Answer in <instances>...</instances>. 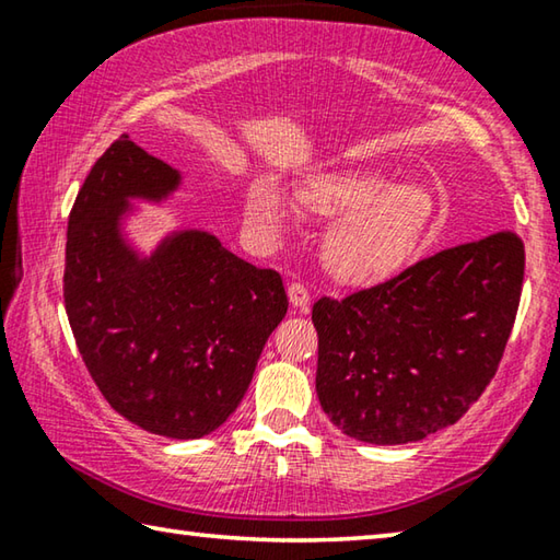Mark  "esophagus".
Returning a JSON list of instances; mask_svg holds the SVG:
<instances>
[{
	"label": "esophagus",
	"mask_w": 560,
	"mask_h": 560,
	"mask_svg": "<svg viewBox=\"0 0 560 560\" xmlns=\"http://www.w3.org/2000/svg\"><path fill=\"white\" fill-rule=\"evenodd\" d=\"M289 301H291V306H293V308L306 311L308 301H311V293H308V289H306V287H303L301 281H293L291 287H289Z\"/></svg>",
	"instance_id": "1"
}]
</instances>
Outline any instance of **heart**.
Instances as JSON below:
<instances>
[{
  "label": "heart",
  "mask_w": 560,
  "mask_h": 560,
  "mask_svg": "<svg viewBox=\"0 0 560 560\" xmlns=\"http://www.w3.org/2000/svg\"><path fill=\"white\" fill-rule=\"evenodd\" d=\"M301 200L324 217H343L326 240V267L336 279L371 283L390 277L420 246L434 220V200L420 185H393L375 173H328L301 187ZM246 220L277 234L287 207L271 179L246 195Z\"/></svg>",
  "instance_id": "1"
}]
</instances>
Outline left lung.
I'll return each mask as SVG.
<instances>
[{"instance_id":"obj_1","label":"left lung","mask_w":560,"mask_h":560,"mask_svg":"<svg viewBox=\"0 0 560 560\" xmlns=\"http://www.w3.org/2000/svg\"><path fill=\"white\" fill-rule=\"evenodd\" d=\"M524 242L497 232L314 303L316 393L336 428L405 444L450 428L487 390L514 328Z\"/></svg>"}]
</instances>
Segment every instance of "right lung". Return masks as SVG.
<instances>
[{
	"instance_id": "right-lung-1",
	"label": "right lung",
	"mask_w": 560,
	"mask_h": 560,
	"mask_svg": "<svg viewBox=\"0 0 560 560\" xmlns=\"http://www.w3.org/2000/svg\"><path fill=\"white\" fill-rule=\"evenodd\" d=\"M177 185V170L128 136L96 160L69 214L63 303L113 410L153 434L197 440L242 402L289 299L279 271L234 257L210 232H173L150 257L130 249L128 202H160Z\"/></svg>"
}]
</instances>
